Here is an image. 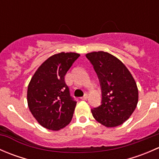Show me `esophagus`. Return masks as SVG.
I'll use <instances>...</instances> for the list:
<instances>
[{
	"mask_svg": "<svg viewBox=\"0 0 159 159\" xmlns=\"http://www.w3.org/2000/svg\"><path fill=\"white\" fill-rule=\"evenodd\" d=\"M87 98H88V94H85L84 96H83V97L81 98V100H86Z\"/></svg>",
	"mask_w": 159,
	"mask_h": 159,
	"instance_id": "34e87169",
	"label": "esophagus"
}]
</instances>
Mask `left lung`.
Segmentation results:
<instances>
[{
	"mask_svg": "<svg viewBox=\"0 0 159 159\" xmlns=\"http://www.w3.org/2000/svg\"><path fill=\"white\" fill-rule=\"evenodd\" d=\"M98 75L102 102L91 109L93 117L108 128L123 124L133 113L139 100L137 84L124 64L109 53L86 54Z\"/></svg>",
	"mask_w": 159,
	"mask_h": 159,
	"instance_id": "left-lung-1",
	"label": "left lung"
}]
</instances>
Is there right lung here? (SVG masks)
I'll return each mask as SVG.
<instances>
[{
	"label": "right lung",
	"instance_id": "right-lung-1",
	"mask_svg": "<svg viewBox=\"0 0 159 159\" xmlns=\"http://www.w3.org/2000/svg\"><path fill=\"white\" fill-rule=\"evenodd\" d=\"M79 56L71 52L51 56L38 68L28 84L29 109L46 129L58 131L71 121L77 102L70 96L65 76Z\"/></svg>",
	"mask_w": 159,
	"mask_h": 159
}]
</instances>
